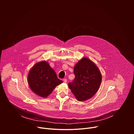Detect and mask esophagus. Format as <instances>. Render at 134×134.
Here are the masks:
<instances>
[{
    "label": "esophagus",
    "instance_id": "34e87169",
    "mask_svg": "<svg viewBox=\"0 0 134 134\" xmlns=\"http://www.w3.org/2000/svg\"><path fill=\"white\" fill-rule=\"evenodd\" d=\"M63 81H64V83H67V79H63Z\"/></svg>",
    "mask_w": 134,
    "mask_h": 134
}]
</instances>
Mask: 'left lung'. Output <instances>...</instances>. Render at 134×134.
Returning a JSON list of instances; mask_svg holds the SVG:
<instances>
[{"mask_svg":"<svg viewBox=\"0 0 134 134\" xmlns=\"http://www.w3.org/2000/svg\"><path fill=\"white\" fill-rule=\"evenodd\" d=\"M75 79L68 84L79 101H84L96 94L102 81L101 73L92 61L84 57L74 68Z\"/></svg>","mask_w":134,"mask_h":134,"instance_id":"obj_1","label":"left lung"}]
</instances>
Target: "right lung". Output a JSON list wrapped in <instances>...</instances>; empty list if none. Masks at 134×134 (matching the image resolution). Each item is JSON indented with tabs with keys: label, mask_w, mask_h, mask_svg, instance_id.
<instances>
[{
	"label": "right lung",
	"mask_w": 134,
	"mask_h": 134,
	"mask_svg": "<svg viewBox=\"0 0 134 134\" xmlns=\"http://www.w3.org/2000/svg\"><path fill=\"white\" fill-rule=\"evenodd\" d=\"M27 82L35 94L46 98L63 81L58 79L55 72L49 63L43 60L36 63L30 69Z\"/></svg>",
	"instance_id": "1"
}]
</instances>
